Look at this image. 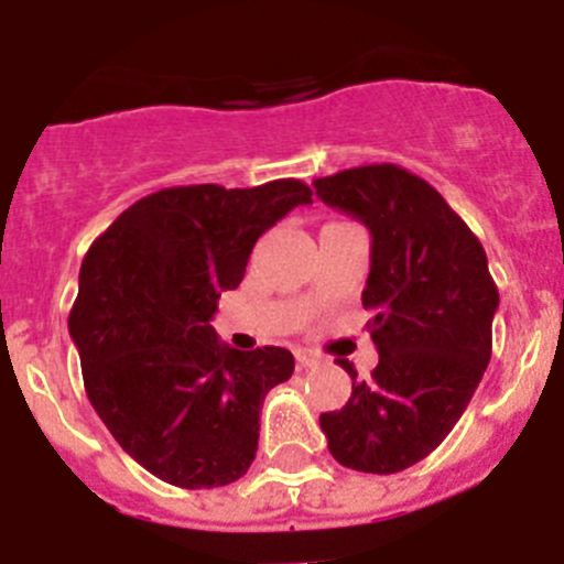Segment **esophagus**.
<instances>
[{
  "mask_svg": "<svg viewBox=\"0 0 564 564\" xmlns=\"http://www.w3.org/2000/svg\"><path fill=\"white\" fill-rule=\"evenodd\" d=\"M296 364H299V367H305V370H307V367H316V364H318V356H316V352L296 350Z\"/></svg>",
  "mask_w": 564,
  "mask_h": 564,
  "instance_id": "34e87169",
  "label": "esophagus"
}]
</instances>
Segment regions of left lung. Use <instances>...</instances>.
Masks as SVG:
<instances>
[{"label":"left lung","instance_id":"1","mask_svg":"<svg viewBox=\"0 0 564 564\" xmlns=\"http://www.w3.org/2000/svg\"><path fill=\"white\" fill-rule=\"evenodd\" d=\"M327 206L370 228L361 293L378 347L370 381L318 417L341 466L395 475L441 446L466 412L491 358L500 293L480 239L430 183L395 166L344 169L313 181Z\"/></svg>","mask_w":564,"mask_h":564}]
</instances>
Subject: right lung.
<instances>
[{
  "mask_svg": "<svg viewBox=\"0 0 564 564\" xmlns=\"http://www.w3.org/2000/svg\"><path fill=\"white\" fill-rule=\"evenodd\" d=\"M311 194L302 181L161 188L89 246L69 336L93 410L154 477L217 488L253 463L259 410L293 376V356L231 350L212 316L246 276L257 239Z\"/></svg>",
  "mask_w": 564,
  "mask_h": 564,
  "instance_id": "right-lung-1",
  "label": "right lung"
}]
</instances>
